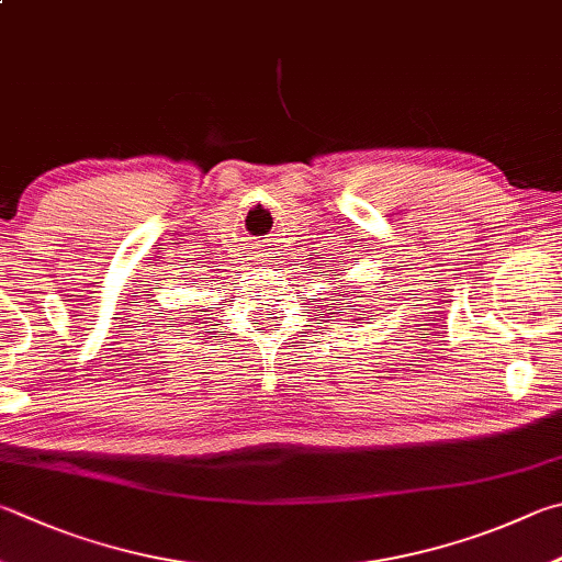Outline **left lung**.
<instances>
[{"label": "left lung", "mask_w": 562, "mask_h": 562, "mask_svg": "<svg viewBox=\"0 0 562 562\" xmlns=\"http://www.w3.org/2000/svg\"><path fill=\"white\" fill-rule=\"evenodd\" d=\"M363 319H366V316H363Z\"/></svg>", "instance_id": "obj_1"}]
</instances>
